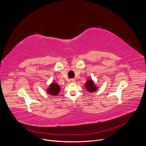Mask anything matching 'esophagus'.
Listing matches in <instances>:
<instances>
[{"label": "esophagus", "mask_w": 146, "mask_h": 146, "mask_svg": "<svg viewBox=\"0 0 146 146\" xmlns=\"http://www.w3.org/2000/svg\"><path fill=\"white\" fill-rule=\"evenodd\" d=\"M70 81H71L72 82H76V80H75V79H74V78H72V79L70 80Z\"/></svg>", "instance_id": "obj_1"}]
</instances>
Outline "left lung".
<instances>
[{"label":"left lung","mask_w":146,"mask_h":146,"mask_svg":"<svg viewBox=\"0 0 146 146\" xmlns=\"http://www.w3.org/2000/svg\"><path fill=\"white\" fill-rule=\"evenodd\" d=\"M86 88L90 92H93L97 90V87L94 85L92 80H88L86 83Z\"/></svg>","instance_id":"left-lung-1"}]
</instances>
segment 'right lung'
<instances>
[{
	"instance_id": "right-lung-1",
	"label": "right lung",
	"mask_w": 146,
	"mask_h": 146,
	"mask_svg": "<svg viewBox=\"0 0 146 146\" xmlns=\"http://www.w3.org/2000/svg\"><path fill=\"white\" fill-rule=\"evenodd\" d=\"M60 91L59 86L56 84L55 82H53L50 85L48 90H47V92L49 94L52 95H56Z\"/></svg>"
}]
</instances>
